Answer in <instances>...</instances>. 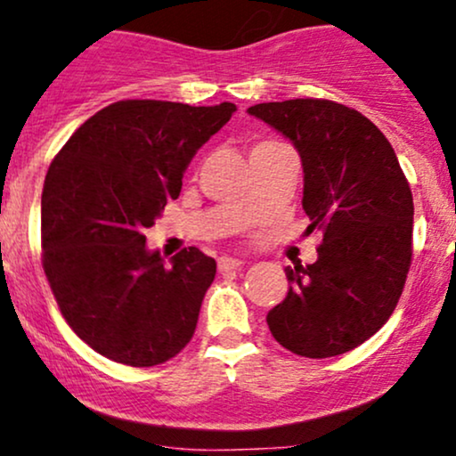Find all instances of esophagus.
Wrapping results in <instances>:
<instances>
[{
  "mask_svg": "<svg viewBox=\"0 0 456 456\" xmlns=\"http://www.w3.org/2000/svg\"><path fill=\"white\" fill-rule=\"evenodd\" d=\"M240 265H242V261H240V259H233V257H221V259H218V272H221V274H224V272L238 270Z\"/></svg>",
  "mask_w": 456,
  "mask_h": 456,
  "instance_id": "34e87169",
  "label": "esophagus"
}]
</instances>
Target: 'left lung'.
<instances>
[{
    "label": "left lung",
    "instance_id": "left-lung-1",
    "mask_svg": "<svg viewBox=\"0 0 456 456\" xmlns=\"http://www.w3.org/2000/svg\"><path fill=\"white\" fill-rule=\"evenodd\" d=\"M294 143L302 208L322 233L315 264L285 268L289 291L265 317L305 358L349 352L388 322L411 265L413 199L384 133L355 109L296 98L248 109Z\"/></svg>",
    "mask_w": 456,
    "mask_h": 456
}]
</instances>
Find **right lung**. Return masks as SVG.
<instances>
[{"instance_id":"1","label":"right lung","mask_w":456,"mask_h":456,"mask_svg":"<svg viewBox=\"0 0 456 456\" xmlns=\"http://www.w3.org/2000/svg\"><path fill=\"white\" fill-rule=\"evenodd\" d=\"M233 111V102L119 101L83 122L51 162L43 268L68 326L104 358L162 364L195 334L216 261L188 246L165 265L143 232Z\"/></svg>"}]
</instances>
